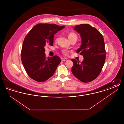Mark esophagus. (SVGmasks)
I'll return each instance as SVG.
<instances>
[{"label":"esophagus","mask_w":124,"mask_h":124,"mask_svg":"<svg viewBox=\"0 0 124 124\" xmlns=\"http://www.w3.org/2000/svg\"><path fill=\"white\" fill-rule=\"evenodd\" d=\"M67 59L66 58H62L61 59V61H66Z\"/></svg>","instance_id":"obj_1"}]
</instances>
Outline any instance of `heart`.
Segmentation results:
<instances>
[{"label":"heart","mask_w":124,"mask_h":124,"mask_svg":"<svg viewBox=\"0 0 124 124\" xmlns=\"http://www.w3.org/2000/svg\"><path fill=\"white\" fill-rule=\"evenodd\" d=\"M68 37H69V39H71V38H74V37L77 38V36L75 34H74L73 33H71L69 34V35L68 36ZM63 52L65 55H67V54H68V51H67L64 50V51H63Z\"/></svg>","instance_id":"b5f03b06"}]
</instances>
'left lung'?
<instances>
[{
  "label": "left lung",
  "mask_w": 124,
  "mask_h": 124,
  "mask_svg": "<svg viewBox=\"0 0 124 124\" xmlns=\"http://www.w3.org/2000/svg\"><path fill=\"white\" fill-rule=\"evenodd\" d=\"M73 28L81 38L82 44L77 53L83 55L84 59L81 63L71 59L73 63L71 72L80 81L89 82L99 75L105 62L104 38L98 30L89 24H81Z\"/></svg>",
  "instance_id": "8db88e82"
}]
</instances>
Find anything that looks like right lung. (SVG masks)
<instances>
[{"instance_id": "1", "label": "right lung", "mask_w": 124, "mask_h": 124, "mask_svg": "<svg viewBox=\"0 0 124 124\" xmlns=\"http://www.w3.org/2000/svg\"><path fill=\"white\" fill-rule=\"evenodd\" d=\"M65 27L54 24H37L25 37L21 60L26 72L33 80L43 82L54 74L61 59L58 56L46 59L45 46H53L54 34Z\"/></svg>"}]
</instances>
